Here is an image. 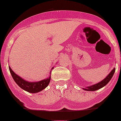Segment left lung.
Returning <instances> with one entry per match:
<instances>
[{
    "instance_id": "obj_1",
    "label": "left lung",
    "mask_w": 121,
    "mask_h": 121,
    "mask_svg": "<svg viewBox=\"0 0 121 121\" xmlns=\"http://www.w3.org/2000/svg\"><path fill=\"white\" fill-rule=\"evenodd\" d=\"M115 68H114L112 70V71L107 75V77L105 78H104L102 81H101L100 82L98 83L97 84H95V85H92V86H87V87H86L85 89H83L85 91H94L98 90L99 89L102 88V87H104V86H106V85L109 82L111 78H112L114 73H115Z\"/></svg>"
}]
</instances>
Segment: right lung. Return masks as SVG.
I'll use <instances>...</instances> for the list:
<instances>
[{
  "mask_svg": "<svg viewBox=\"0 0 121 121\" xmlns=\"http://www.w3.org/2000/svg\"><path fill=\"white\" fill-rule=\"evenodd\" d=\"M53 68H52V69ZM9 71L11 74V76L13 77V79L15 81V82L23 90L26 91L30 93H37L41 91L43 89L47 87L50 82L51 77L50 76L48 78L46 79L43 80L36 82H28L25 80L23 79L22 77L17 75L11 68L10 66H9Z\"/></svg>",
  "mask_w": 121,
  "mask_h": 121,
  "instance_id": "obj_1",
  "label": "right lung"
}]
</instances>
